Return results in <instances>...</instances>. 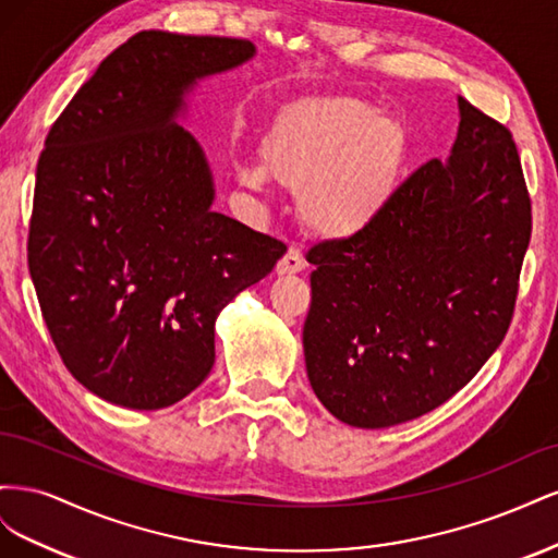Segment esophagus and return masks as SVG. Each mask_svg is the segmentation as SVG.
<instances>
[{"mask_svg":"<svg viewBox=\"0 0 558 558\" xmlns=\"http://www.w3.org/2000/svg\"><path fill=\"white\" fill-rule=\"evenodd\" d=\"M305 269V258H302V251L298 246H291L283 253L281 260L277 263V275H298Z\"/></svg>","mask_w":558,"mask_h":558,"instance_id":"obj_1","label":"esophagus"}]
</instances>
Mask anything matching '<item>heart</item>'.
<instances>
[{"label":"heart","instance_id":"obj_1","mask_svg":"<svg viewBox=\"0 0 558 558\" xmlns=\"http://www.w3.org/2000/svg\"><path fill=\"white\" fill-rule=\"evenodd\" d=\"M398 121L353 97H310L286 107L263 140V162L240 167L260 191L267 172L300 191L305 223L332 240L365 230L393 199L404 167Z\"/></svg>","mask_w":558,"mask_h":558}]
</instances>
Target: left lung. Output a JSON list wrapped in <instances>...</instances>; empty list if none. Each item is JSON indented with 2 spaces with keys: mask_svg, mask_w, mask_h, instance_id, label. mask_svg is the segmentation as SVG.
I'll list each match as a JSON object with an SVG mask.
<instances>
[{
  "mask_svg": "<svg viewBox=\"0 0 558 558\" xmlns=\"http://www.w3.org/2000/svg\"><path fill=\"white\" fill-rule=\"evenodd\" d=\"M459 111L447 160L421 165L365 230L307 253V377L349 426L440 408L510 328L531 197L512 132L463 97Z\"/></svg>",
  "mask_w": 558,
  "mask_h": 558,
  "instance_id": "left-lung-1",
  "label": "left lung"
}]
</instances>
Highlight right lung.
Wrapping results in <instances>:
<instances>
[{"instance_id":"add662e5","label":"right lung","mask_w":558,"mask_h":558,"mask_svg":"<svg viewBox=\"0 0 558 558\" xmlns=\"http://www.w3.org/2000/svg\"><path fill=\"white\" fill-rule=\"evenodd\" d=\"M256 56L246 39L146 29L118 46L50 128L27 265L62 363L130 410L207 379L214 324L286 244L211 211L205 150L177 118L197 78Z\"/></svg>"}]
</instances>
